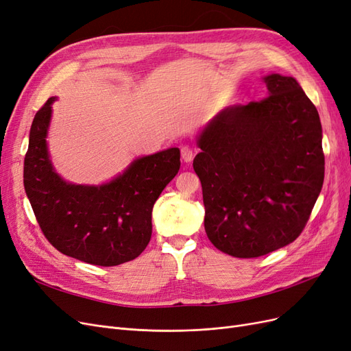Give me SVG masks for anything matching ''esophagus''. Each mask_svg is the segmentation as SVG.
Listing matches in <instances>:
<instances>
[{
	"mask_svg": "<svg viewBox=\"0 0 351 351\" xmlns=\"http://www.w3.org/2000/svg\"><path fill=\"white\" fill-rule=\"evenodd\" d=\"M193 155H195V152H193V149L190 146H183L182 147V158L184 159L186 162H190L193 159Z\"/></svg>",
	"mask_w": 351,
	"mask_h": 351,
	"instance_id": "1",
	"label": "esophagus"
}]
</instances>
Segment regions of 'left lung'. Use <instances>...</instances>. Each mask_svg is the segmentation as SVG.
<instances>
[{
	"instance_id": "obj_1",
	"label": "left lung",
	"mask_w": 351,
	"mask_h": 351,
	"mask_svg": "<svg viewBox=\"0 0 351 351\" xmlns=\"http://www.w3.org/2000/svg\"><path fill=\"white\" fill-rule=\"evenodd\" d=\"M268 97L222 110L197 139L205 231L221 252L258 258L293 243L325 174L319 114L294 77H263Z\"/></svg>"
}]
</instances>
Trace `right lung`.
<instances>
[{
	"instance_id": "obj_1",
	"label": "right lung",
	"mask_w": 351,
	"mask_h": 351,
	"mask_svg": "<svg viewBox=\"0 0 351 351\" xmlns=\"http://www.w3.org/2000/svg\"><path fill=\"white\" fill-rule=\"evenodd\" d=\"M49 98L34 119L23 183L38 224L58 252L99 267L133 261L152 236V208L180 169V149L136 159L101 186L71 184L52 168L47 147Z\"/></svg>"
}]
</instances>
